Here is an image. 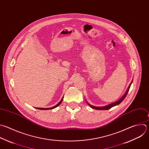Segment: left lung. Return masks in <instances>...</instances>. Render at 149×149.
<instances>
[{
	"instance_id": "obj_1",
	"label": "left lung",
	"mask_w": 149,
	"mask_h": 149,
	"mask_svg": "<svg viewBox=\"0 0 149 149\" xmlns=\"http://www.w3.org/2000/svg\"><path fill=\"white\" fill-rule=\"evenodd\" d=\"M132 82H133V80H132V81L131 82V83L130 84V85H129V87H128L127 91H126L125 93L124 94V95H123V96H122L121 98H120L118 101H116V102H113V103L110 104H109V105H106V106H103V107H95V106H93V105L89 104V103H88L86 101V102L87 104H88L89 107H91L92 108L95 109H96V110H108V109H111V108H112V107H115V106L118 105L119 104H120L124 100V99L125 98V97L126 96V95H127V93H128V92H129V88H130V85H131Z\"/></svg>"
}]
</instances>
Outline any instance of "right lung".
I'll return each mask as SVG.
<instances>
[{"label":"right lung","instance_id":"obj_1","mask_svg":"<svg viewBox=\"0 0 149 149\" xmlns=\"http://www.w3.org/2000/svg\"><path fill=\"white\" fill-rule=\"evenodd\" d=\"M63 97H64V96L63 97V98L61 99V100L56 105V106H54V107H52V108H36V109H40V110H49V109H54V108H57V107H58L61 104V102H62V101H63Z\"/></svg>","mask_w":149,"mask_h":149}]
</instances>
